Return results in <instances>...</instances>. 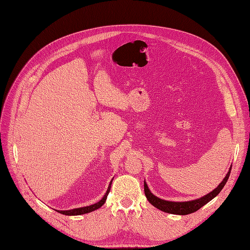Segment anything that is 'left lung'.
I'll return each mask as SVG.
<instances>
[{
    "label": "left lung",
    "mask_w": 250,
    "mask_h": 250,
    "mask_svg": "<svg viewBox=\"0 0 250 250\" xmlns=\"http://www.w3.org/2000/svg\"><path fill=\"white\" fill-rule=\"evenodd\" d=\"M232 167H230L229 171L226 175V177L224 178V180L222 181V183L220 185L216 187L214 190H212L210 193L204 195L203 197L195 199V200H191V201H185V202H173V201H167V200H164L160 199L158 197H156L154 194H152L147 186V184L144 182V191H145V195L148 199V201L154 206V208L167 212V213H172V214H180V215H185V214H189L192 212L197 211L199 208H201L203 205H205L206 203H208L211 199H213L216 195H218L222 189L224 188V186L226 185V183L230 177V172H231Z\"/></svg>",
    "instance_id": "obj_1"
}]
</instances>
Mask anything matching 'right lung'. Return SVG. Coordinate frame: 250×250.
I'll return each instance as SVG.
<instances>
[{
	"label": "right lung",
	"instance_id": "1",
	"mask_svg": "<svg viewBox=\"0 0 250 250\" xmlns=\"http://www.w3.org/2000/svg\"><path fill=\"white\" fill-rule=\"evenodd\" d=\"M111 183H112V180L109 184V187H108L105 195L103 196V198L99 201L97 202L95 204H92V205H89V206H84V208H73V209H70V210H57L58 212L62 213V214H65V215H81V214H83V213H88V212H91V211H94L96 209L100 208L101 206L105 203L106 199H107V195L108 193H109L110 191V187H111Z\"/></svg>",
	"mask_w": 250,
	"mask_h": 250
}]
</instances>
